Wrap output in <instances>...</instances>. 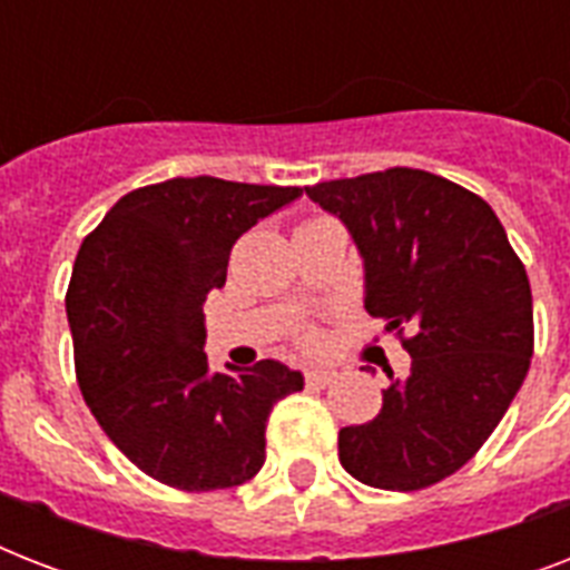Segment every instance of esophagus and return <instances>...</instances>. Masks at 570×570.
I'll use <instances>...</instances> for the list:
<instances>
[{"mask_svg":"<svg viewBox=\"0 0 570 570\" xmlns=\"http://www.w3.org/2000/svg\"><path fill=\"white\" fill-rule=\"evenodd\" d=\"M337 379V370H311V373H307V384H311V387H331Z\"/></svg>","mask_w":570,"mask_h":570,"instance_id":"34e87169","label":"esophagus"}]
</instances>
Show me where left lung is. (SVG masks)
<instances>
[{"instance_id": "1", "label": "left lung", "mask_w": 570, "mask_h": 570, "mask_svg": "<svg viewBox=\"0 0 570 570\" xmlns=\"http://www.w3.org/2000/svg\"><path fill=\"white\" fill-rule=\"evenodd\" d=\"M364 263V307L411 331V373L375 420L340 429V464L364 485L416 491L468 464L518 396L532 357L527 268L494 209L416 168L307 186Z\"/></svg>"}]
</instances>
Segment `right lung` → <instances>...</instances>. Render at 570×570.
<instances>
[{
    "mask_svg": "<svg viewBox=\"0 0 570 570\" xmlns=\"http://www.w3.org/2000/svg\"><path fill=\"white\" fill-rule=\"evenodd\" d=\"M302 189L174 177L124 195L76 254L67 289L76 379L109 441L183 491L248 482L275 402L304 390L281 361L209 370L204 302L242 233Z\"/></svg>",
    "mask_w": 570,
    "mask_h": 570,
    "instance_id": "1",
    "label": "right lung"
}]
</instances>
